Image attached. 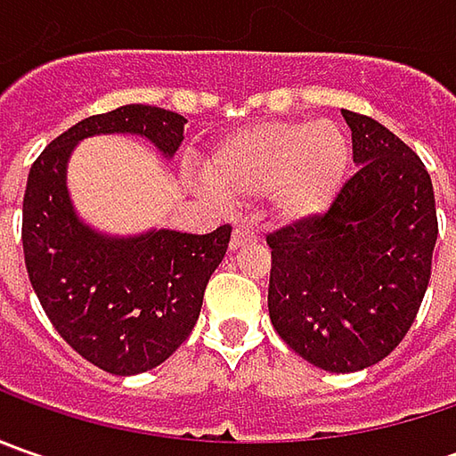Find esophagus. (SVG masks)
I'll list each match as a JSON object with an SVG mask.
<instances>
[{"label":"esophagus","mask_w":456,"mask_h":456,"mask_svg":"<svg viewBox=\"0 0 456 456\" xmlns=\"http://www.w3.org/2000/svg\"><path fill=\"white\" fill-rule=\"evenodd\" d=\"M258 240V228H256L251 220H240L236 228H233V238H231V248H240L246 243H254Z\"/></svg>","instance_id":"1"}]
</instances>
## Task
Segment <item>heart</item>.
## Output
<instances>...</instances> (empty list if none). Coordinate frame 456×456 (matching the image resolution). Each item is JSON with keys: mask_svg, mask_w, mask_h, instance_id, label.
I'll use <instances>...</instances> for the list:
<instances>
[{"mask_svg": "<svg viewBox=\"0 0 456 456\" xmlns=\"http://www.w3.org/2000/svg\"><path fill=\"white\" fill-rule=\"evenodd\" d=\"M347 142L327 121H266L231 134L208 154L202 175L225 200L272 192L273 208L291 220L322 213L340 190Z\"/></svg>", "mask_w": 456, "mask_h": 456, "instance_id": "obj_1", "label": "heart"}]
</instances>
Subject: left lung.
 I'll return each instance as SVG.
<instances>
[{"mask_svg": "<svg viewBox=\"0 0 456 456\" xmlns=\"http://www.w3.org/2000/svg\"><path fill=\"white\" fill-rule=\"evenodd\" d=\"M342 116L358 172L324 213L266 236L269 317L297 355L355 373L406 338L429 287L439 223L419 154L376 118Z\"/></svg>", "mask_w": 456, "mask_h": 456, "instance_id": "left-lung-1", "label": "left lung"}]
</instances>
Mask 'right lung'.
I'll return each mask as SVG.
<instances>
[{"label": "right lung", "instance_id": "add662e5", "mask_svg": "<svg viewBox=\"0 0 456 456\" xmlns=\"http://www.w3.org/2000/svg\"><path fill=\"white\" fill-rule=\"evenodd\" d=\"M184 124V116L144 103L88 116L53 139L27 175L22 248L29 284L62 340L114 376L151 370L187 340L205 287L228 251L231 225L205 236H98L73 213L65 162L94 134H139L172 157Z\"/></svg>", "mask_w": 456, "mask_h": 456}]
</instances>
